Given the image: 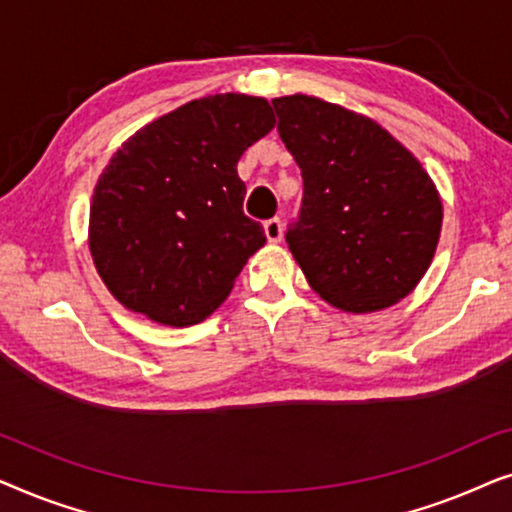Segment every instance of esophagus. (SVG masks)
Returning <instances> with one entry per match:
<instances>
[{
  "instance_id": "34e87169",
  "label": "esophagus",
  "mask_w": 512,
  "mask_h": 512,
  "mask_svg": "<svg viewBox=\"0 0 512 512\" xmlns=\"http://www.w3.org/2000/svg\"><path fill=\"white\" fill-rule=\"evenodd\" d=\"M263 230H265V237H268V242H272V244L282 242V237H284V223H282V219L265 221L263 223Z\"/></svg>"
}]
</instances>
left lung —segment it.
<instances>
[{"label": "left lung", "instance_id": "obj_1", "mask_svg": "<svg viewBox=\"0 0 512 512\" xmlns=\"http://www.w3.org/2000/svg\"><path fill=\"white\" fill-rule=\"evenodd\" d=\"M303 174L286 242L307 282L342 312L398 303L429 270L443 202L422 163L373 118L310 95L272 100Z\"/></svg>", "mask_w": 512, "mask_h": 512}]
</instances>
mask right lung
Returning <instances> with one entry per match:
<instances>
[{
	"label": "right lung",
	"instance_id": "right-lung-1",
	"mask_svg": "<svg viewBox=\"0 0 512 512\" xmlns=\"http://www.w3.org/2000/svg\"><path fill=\"white\" fill-rule=\"evenodd\" d=\"M275 128L265 97L207 95L156 118L121 144L95 184L88 247L118 303L163 326L207 319L263 226L242 212L237 160Z\"/></svg>",
	"mask_w": 512,
	"mask_h": 512
}]
</instances>
